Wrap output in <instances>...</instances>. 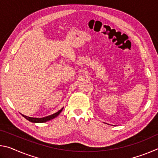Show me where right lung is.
<instances>
[{"mask_svg": "<svg viewBox=\"0 0 158 158\" xmlns=\"http://www.w3.org/2000/svg\"><path fill=\"white\" fill-rule=\"evenodd\" d=\"M63 108L61 109L60 110L56 112V113L52 114V115H50V116H48L46 117H43V118H33V117H28V116H24V115H23V114H21V115H22V116L24 117L26 119H27L28 121H29L30 122H32V123H45V122L50 121V120H52L53 118H56V116H58V115L60 114V112L63 111Z\"/></svg>", "mask_w": 158, "mask_h": 158, "instance_id": "1", "label": "right lung"}]
</instances>
